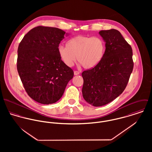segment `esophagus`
<instances>
[{
    "mask_svg": "<svg viewBox=\"0 0 152 152\" xmlns=\"http://www.w3.org/2000/svg\"><path fill=\"white\" fill-rule=\"evenodd\" d=\"M80 72L79 71H75L74 72V75H79L80 74Z\"/></svg>",
    "mask_w": 152,
    "mask_h": 152,
    "instance_id": "34e87169",
    "label": "esophagus"
}]
</instances>
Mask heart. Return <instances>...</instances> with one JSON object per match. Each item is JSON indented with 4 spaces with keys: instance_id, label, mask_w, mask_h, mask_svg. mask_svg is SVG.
Masks as SVG:
<instances>
[{
    "instance_id": "heart-1",
    "label": "heart",
    "mask_w": 152,
    "mask_h": 152,
    "mask_svg": "<svg viewBox=\"0 0 152 152\" xmlns=\"http://www.w3.org/2000/svg\"><path fill=\"white\" fill-rule=\"evenodd\" d=\"M105 43L99 37L77 36L69 40L66 46L60 45L58 53L65 65L72 66L77 61L86 69L98 65L104 57Z\"/></svg>"
}]
</instances>
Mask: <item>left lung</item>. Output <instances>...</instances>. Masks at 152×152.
I'll use <instances>...</instances> for the list:
<instances>
[{"label": "left lung", "instance_id": "obj_1", "mask_svg": "<svg viewBox=\"0 0 152 152\" xmlns=\"http://www.w3.org/2000/svg\"><path fill=\"white\" fill-rule=\"evenodd\" d=\"M105 42L102 60L94 68L84 71L82 93L94 107L107 105L125 90L133 71L132 47L117 30H101Z\"/></svg>", "mask_w": 152, "mask_h": 152}]
</instances>
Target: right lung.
Segmentation results:
<instances>
[{"mask_svg":"<svg viewBox=\"0 0 152 152\" xmlns=\"http://www.w3.org/2000/svg\"><path fill=\"white\" fill-rule=\"evenodd\" d=\"M56 27L38 26L23 37L18 50L17 68L28 96L42 104H51L63 96L74 72L63 62L58 47L64 36Z\"/></svg>","mask_w":152,"mask_h":152,"instance_id":"add662e5","label":"right lung"}]
</instances>
